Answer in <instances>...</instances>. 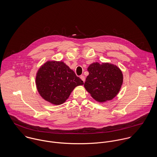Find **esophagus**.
Listing matches in <instances>:
<instances>
[{
  "label": "esophagus",
  "mask_w": 157,
  "mask_h": 157,
  "mask_svg": "<svg viewBox=\"0 0 157 157\" xmlns=\"http://www.w3.org/2000/svg\"><path fill=\"white\" fill-rule=\"evenodd\" d=\"M80 78L82 79V80L83 82H85V77L84 75H81V76H80Z\"/></svg>",
  "instance_id": "1"
}]
</instances>
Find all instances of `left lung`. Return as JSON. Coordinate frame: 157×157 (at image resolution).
<instances>
[{
    "instance_id": "1",
    "label": "left lung",
    "mask_w": 157,
    "mask_h": 157,
    "mask_svg": "<svg viewBox=\"0 0 157 157\" xmlns=\"http://www.w3.org/2000/svg\"><path fill=\"white\" fill-rule=\"evenodd\" d=\"M88 71L89 75L84 86L95 100L104 103L117 96L123 82V75L119 67L108 62H95L90 65Z\"/></svg>"
}]
</instances>
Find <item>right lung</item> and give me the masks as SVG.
<instances>
[{"label":"right lung","mask_w":157,"mask_h":157,"mask_svg":"<svg viewBox=\"0 0 157 157\" xmlns=\"http://www.w3.org/2000/svg\"><path fill=\"white\" fill-rule=\"evenodd\" d=\"M83 82L63 62L48 60L38 69L36 85L45 101L54 105L64 103L71 93Z\"/></svg>","instance_id":"obj_1"}]
</instances>
